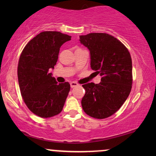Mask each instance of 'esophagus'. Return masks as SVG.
Wrapping results in <instances>:
<instances>
[{"label": "esophagus", "instance_id": "1", "mask_svg": "<svg viewBox=\"0 0 156 156\" xmlns=\"http://www.w3.org/2000/svg\"><path fill=\"white\" fill-rule=\"evenodd\" d=\"M76 86H78V84L76 82H72L71 83H70V87H71L72 88H74V87H75Z\"/></svg>", "mask_w": 156, "mask_h": 156}]
</instances>
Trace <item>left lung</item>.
Listing matches in <instances>:
<instances>
[{"mask_svg":"<svg viewBox=\"0 0 156 156\" xmlns=\"http://www.w3.org/2000/svg\"><path fill=\"white\" fill-rule=\"evenodd\" d=\"M80 41L89 50L91 69L101 76L99 84L82 85L86 91L82 108L93 118H107L121 108L131 92V55L122 42L106 33L80 35Z\"/></svg>","mask_w":156,"mask_h":156,"instance_id":"obj_1","label":"left lung"}]
</instances>
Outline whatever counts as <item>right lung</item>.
I'll return each mask as SVG.
<instances>
[{
  "label": "right lung",
  "mask_w": 156,
  "mask_h": 156,
  "mask_svg": "<svg viewBox=\"0 0 156 156\" xmlns=\"http://www.w3.org/2000/svg\"><path fill=\"white\" fill-rule=\"evenodd\" d=\"M71 37L60 32H42L20 55L18 77L21 95L27 108L42 118L59 114L69 94V83L58 84L50 70L56 65L61 46Z\"/></svg>",
  "instance_id": "add662e5"
}]
</instances>
